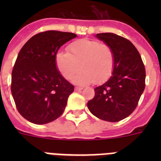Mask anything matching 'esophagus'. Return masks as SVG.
Segmentation results:
<instances>
[{
    "instance_id": "esophagus-1",
    "label": "esophagus",
    "mask_w": 161,
    "mask_h": 161,
    "mask_svg": "<svg viewBox=\"0 0 161 161\" xmlns=\"http://www.w3.org/2000/svg\"><path fill=\"white\" fill-rule=\"evenodd\" d=\"M83 89V88L82 87H76L75 88V91H80Z\"/></svg>"
}]
</instances>
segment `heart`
<instances>
[{"label": "heart", "mask_w": 161, "mask_h": 161, "mask_svg": "<svg viewBox=\"0 0 161 161\" xmlns=\"http://www.w3.org/2000/svg\"><path fill=\"white\" fill-rule=\"evenodd\" d=\"M68 53L59 52L55 57V64L61 75L76 85H89L94 81L101 84L110 77L114 67V55L111 47L106 43L88 38L79 39L68 46Z\"/></svg>", "instance_id": "1"}]
</instances>
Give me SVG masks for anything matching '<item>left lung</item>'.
Here are the masks:
<instances>
[{
    "label": "left lung",
    "instance_id": "8db88e82",
    "mask_svg": "<svg viewBox=\"0 0 161 161\" xmlns=\"http://www.w3.org/2000/svg\"><path fill=\"white\" fill-rule=\"evenodd\" d=\"M95 37L113 50L114 67L107 81L95 88L87 106L98 119L115 123L128 117L137 106L145 88V68L136 47L126 38L113 33Z\"/></svg>",
    "mask_w": 161,
    "mask_h": 161
}]
</instances>
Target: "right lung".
I'll use <instances>...</instances> for the list:
<instances>
[{"label":"right lung","mask_w":161,"mask_h":161,"mask_svg":"<svg viewBox=\"0 0 161 161\" xmlns=\"http://www.w3.org/2000/svg\"><path fill=\"white\" fill-rule=\"evenodd\" d=\"M76 36L57 31L39 33L18 53L11 92L18 112L31 123L46 124L63 114L74 86L57 69L55 57L61 46Z\"/></svg>","instance_id":"right-lung-1"}]
</instances>
